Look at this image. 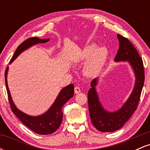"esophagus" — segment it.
<instances>
[{
  "label": "esophagus",
  "instance_id": "esophagus-1",
  "mask_svg": "<svg viewBox=\"0 0 150 150\" xmlns=\"http://www.w3.org/2000/svg\"><path fill=\"white\" fill-rule=\"evenodd\" d=\"M81 92V90H80V87H75V94H79V93H80Z\"/></svg>",
  "mask_w": 150,
  "mask_h": 150
}]
</instances>
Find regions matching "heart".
Listing matches in <instances>:
<instances>
[{
	"label": "heart",
	"instance_id": "heart-1",
	"mask_svg": "<svg viewBox=\"0 0 150 150\" xmlns=\"http://www.w3.org/2000/svg\"><path fill=\"white\" fill-rule=\"evenodd\" d=\"M97 47L96 44L85 46L79 52L75 58L76 63L87 60L83 66V73L88 77H95L99 75L107 61L108 51L105 46Z\"/></svg>",
	"mask_w": 150,
	"mask_h": 150
}]
</instances>
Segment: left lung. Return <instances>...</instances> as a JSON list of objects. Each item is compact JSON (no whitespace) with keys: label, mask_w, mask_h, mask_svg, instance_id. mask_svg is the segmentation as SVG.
<instances>
[{"label":"left lung","mask_w":150,"mask_h":150,"mask_svg":"<svg viewBox=\"0 0 150 150\" xmlns=\"http://www.w3.org/2000/svg\"><path fill=\"white\" fill-rule=\"evenodd\" d=\"M119 49L114 62H127L135 76V84L130 94L121 107L113 111L106 110L101 104L97 87L99 80L95 78L91 82L88 92V106L89 116L94 126L101 132H114L121 128L137 109L144 85V73L143 63L138 52L126 38L117 34Z\"/></svg>","instance_id":"8db88e82"}]
</instances>
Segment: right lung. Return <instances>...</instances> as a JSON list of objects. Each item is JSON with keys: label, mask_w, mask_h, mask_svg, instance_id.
I'll return each mask as SVG.
<instances>
[{"label": "right lung", "mask_w": 150, "mask_h": 150, "mask_svg": "<svg viewBox=\"0 0 150 150\" xmlns=\"http://www.w3.org/2000/svg\"><path fill=\"white\" fill-rule=\"evenodd\" d=\"M49 40V39H39L37 37H32L27 39L18 46L13 58L10 60V64H11L23 51L30 49V47L36 44H44V43L48 42ZM8 70H9V68L8 67L5 73V80H6V86L8 99H9L10 107L13 112L26 126L28 127L36 133L40 134V135H49L57 130L63 120V114L62 111V107L74 95L73 84H70L65 86L60 91L56 99L46 112L38 116H31L20 111L17 107L12 99L11 94H10L8 85Z\"/></svg>", "instance_id": "add662e5"}]
</instances>
